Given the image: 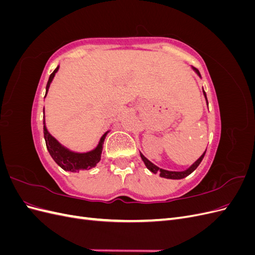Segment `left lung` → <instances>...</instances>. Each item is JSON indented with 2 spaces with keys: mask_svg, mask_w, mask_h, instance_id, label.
<instances>
[{
  "mask_svg": "<svg viewBox=\"0 0 255 255\" xmlns=\"http://www.w3.org/2000/svg\"><path fill=\"white\" fill-rule=\"evenodd\" d=\"M192 70H194L196 73H197V75L199 76V78H201V75H200V72L197 70L196 68H192ZM203 96H204V98H205V101H206V104L208 105V103H207V98H206V94H205V91L203 90ZM205 152H206V150L203 152V154L201 156H200L194 164H192L190 167H188L186 170H183V171H170V170H165V169H161V168H159V167H157L156 165H154L152 161H150L148 158H146L142 153H140V157H141V159L143 160V163H144V165H145V167L149 169V170L152 172V173H154V174H156V173H159V176L160 177H165V179H171V180H181V179H184V177H186L187 175H189L191 172H194L196 169H197V167L200 165V163H201L202 161V159H203V157H204V155H205Z\"/></svg>",
  "mask_w": 255,
  "mask_h": 255,
  "instance_id": "left-lung-1",
  "label": "left lung"
}]
</instances>
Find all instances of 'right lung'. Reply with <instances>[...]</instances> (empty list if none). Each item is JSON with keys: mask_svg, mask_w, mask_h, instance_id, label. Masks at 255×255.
<instances>
[{"mask_svg": "<svg viewBox=\"0 0 255 255\" xmlns=\"http://www.w3.org/2000/svg\"><path fill=\"white\" fill-rule=\"evenodd\" d=\"M59 69V66L53 71V73L50 75L47 87H45V96H47L50 85L54 79V76L57 73ZM45 98V97H44ZM44 114V109H43ZM110 130L105 132L102 137L100 138L99 143L97 144L96 148L88 152H75L72 151L64 144H61L55 137L52 136L45 126L44 115H43V135L45 144H47V149L50 153L51 157L54 159V161L60 167L63 168L65 171L69 172H79L81 170H89V169L94 168L97 166V164L101 159L102 155V149L103 143L105 140V137Z\"/></svg>", "mask_w": 255, "mask_h": 255, "instance_id": "1", "label": "right lung"}]
</instances>
